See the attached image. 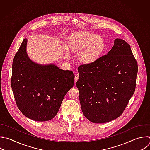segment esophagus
Returning <instances> with one entry per match:
<instances>
[{
	"instance_id": "esophagus-1",
	"label": "esophagus",
	"mask_w": 150,
	"mask_h": 150,
	"mask_svg": "<svg viewBox=\"0 0 150 150\" xmlns=\"http://www.w3.org/2000/svg\"><path fill=\"white\" fill-rule=\"evenodd\" d=\"M79 78V75L78 74H75V77H74V81H75V82H76V81H78Z\"/></svg>"
}]
</instances>
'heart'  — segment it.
<instances>
[{"mask_svg": "<svg viewBox=\"0 0 150 150\" xmlns=\"http://www.w3.org/2000/svg\"><path fill=\"white\" fill-rule=\"evenodd\" d=\"M69 52L79 54V61L86 66L94 64L102 56L105 49L104 39L90 32H80L73 35L67 43ZM66 60L70 59L67 53H64Z\"/></svg>", "mask_w": 150, "mask_h": 150, "instance_id": "obj_1", "label": "heart"}]
</instances>
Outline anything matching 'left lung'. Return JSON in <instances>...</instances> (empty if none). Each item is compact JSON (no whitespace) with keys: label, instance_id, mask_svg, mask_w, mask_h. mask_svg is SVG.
I'll return each mask as SVG.
<instances>
[{"label":"left lung","instance_id":"8db88e82","mask_svg":"<svg viewBox=\"0 0 150 150\" xmlns=\"http://www.w3.org/2000/svg\"><path fill=\"white\" fill-rule=\"evenodd\" d=\"M76 85L84 115L94 123L119 117L135 91L138 65L129 44L114 40L112 48L91 66L78 68Z\"/></svg>","mask_w":150,"mask_h":150}]
</instances>
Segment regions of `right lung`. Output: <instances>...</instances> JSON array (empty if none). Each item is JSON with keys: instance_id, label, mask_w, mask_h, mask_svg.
<instances>
[{"instance_id": "1", "label": "right lung", "mask_w": 150, "mask_h": 150, "mask_svg": "<svg viewBox=\"0 0 150 150\" xmlns=\"http://www.w3.org/2000/svg\"><path fill=\"white\" fill-rule=\"evenodd\" d=\"M28 39H23L14 57L12 88L18 107L26 117L46 121L57 114L66 93L73 87L72 71L54 64H40L30 59Z\"/></svg>"}]
</instances>
